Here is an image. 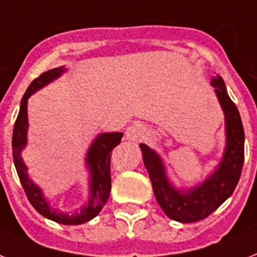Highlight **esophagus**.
<instances>
[{
	"label": "esophagus",
	"mask_w": 257,
	"mask_h": 257,
	"mask_svg": "<svg viewBox=\"0 0 257 257\" xmlns=\"http://www.w3.org/2000/svg\"><path fill=\"white\" fill-rule=\"evenodd\" d=\"M150 133V129L147 124H144V122H133L131 126L126 128L125 131V137L129 141H132V143H137V141H141V140L147 139L148 136Z\"/></svg>",
	"instance_id": "34e87169"
}]
</instances>
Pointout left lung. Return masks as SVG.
Listing matches in <instances>:
<instances>
[{
  "instance_id": "left-lung-1",
  "label": "left lung",
  "mask_w": 257,
  "mask_h": 257,
  "mask_svg": "<svg viewBox=\"0 0 257 257\" xmlns=\"http://www.w3.org/2000/svg\"><path fill=\"white\" fill-rule=\"evenodd\" d=\"M215 95L224 113L226 147L214 172L199 185L190 189H177L166 174L162 158L145 144H140L144 165L152 181L160 207L173 220L193 223L207 218L231 197L240 178L244 162V129L236 105L227 93L220 75L211 79Z\"/></svg>"
}]
</instances>
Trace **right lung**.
Wrapping results in <instances>:
<instances>
[{"label":"right lung","mask_w":257,"mask_h":257,"mask_svg":"<svg viewBox=\"0 0 257 257\" xmlns=\"http://www.w3.org/2000/svg\"><path fill=\"white\" fill-rule=\"evenodd\" d=\"M63 72H66L64 66L56 67L54 70L43 72L39 78L31 81V84L29 85V88L21 100L20 112H18V117H17L13 129L12 148H13V160L17 173L27 195V199L33 204V207L41 215L50 220H54L60 224H67V226H76V224H83L95 218L101 211L105 202L108 201L110 193V152L120 144L122 133H100L91 144L87 152V157H85V166L89 172L88 201L74 212H63L51 207L50 202L43 195L41 187L29 178L27 166L25 165L21 153L27 145V129H29L27 100L38 89L43 88L45 85L59 78Z\"/></svg>","instance_id":"add662e5"}]
</instances>
